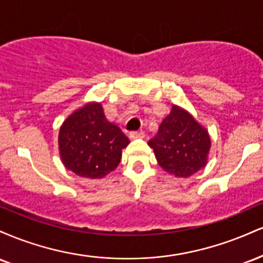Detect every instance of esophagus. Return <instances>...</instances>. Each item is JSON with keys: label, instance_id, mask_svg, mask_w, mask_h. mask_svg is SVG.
<instances>
[{"label": "esophagus", "instance_id": "1", "mask_svg": "<svg viewBox=\"0 0 263 263\" xmlns=\"http://www.w3.org/2000/svg\"><path fill=\"white\" fill-rule=\"evenodd\" d=\"M144 137V134L142 131H134L129 134V138H132V140H140V138H143Z\"/></svg>", "mask_w": 263, "mask_h": 263}]
</instances>
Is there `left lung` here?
Masks as SVG:
<instances>
[{
  "label": "left lung",
  "mask_w": 263,
  "mask_h": 263,
  "mask_svg": "<svg viewBox=\"0 0 263 263\" xmlns=\"http://www.w3.org/2000/svg\"><path fill=\"white\" fill-rule=\"evenodd\" d=\"M148 146L167 173L188 178L208 164L211 140L208 129L189 111L173 104Z\"/></svg>",
  "instance_id": "8db88e82"
}]
</instances>
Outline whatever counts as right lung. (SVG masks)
<instances>
[{
    "instance_id": "right-lung-1",
    "label": "right lung",
    "mask_w": 263,
    "mask_h": 263,
    "mask_svg": "<svg viewBox=\"0 0 263 263\" xmlns=\"http://www.w3.org/2000/svg\"><path fill=\"white\" fill-rule=\"evenodd\" d=\"M128 143L127 136L108 121L98 101L86 102L69 115L58 136L64 167L89 179H101L116 170Z\"/></svg>"
}]
</instances>
